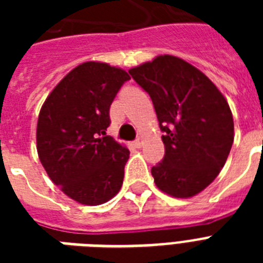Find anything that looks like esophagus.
Returning a JSON list of instances; mask_svg holds the SVG:
<instances>
[{
  "instance_id": "1",
  "label": "esophagus",
  "mask_w": 263,
  "mask_h": 263,
  "mask_svg": "<svg viewBox=\"0 0 263 263\" xmlns=\"http://www.w3.org/2000/svg\"><path fill=\"white\" fill-rule=\"evenodd\" d=\"M143 142H144L143 138H142V136H138L135 142H134V144H135V146L138 148H140V147H142V146H143Z\"/></svg>"
}]
</instances>
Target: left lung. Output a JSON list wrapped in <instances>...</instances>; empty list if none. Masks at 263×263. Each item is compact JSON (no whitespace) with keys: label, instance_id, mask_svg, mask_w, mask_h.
<instances>
[{"label":"left lung","instance_id":"8db88e82","mask_svg":"<svg viewBox=\"0 0 263 263\" xmlns=\"http://www.w3.org/2000/svg\"><path fill=\"white\" fill-rule=\"evenodd\" d=\"M153 101L165 156L152 175L161 191L190 198L203 191L227 162L233 143L232 111L208 76L175 55L129 69Z\"/></svg>","mask_w":263,"mask_h":263}]
</instances>
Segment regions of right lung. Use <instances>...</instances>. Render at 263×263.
Returning a JSON list of instances; mask_svg holds the SVG:
<instances>
[{
  "label": "right lung",
  "mask_w": 263,
  "mask_h": 263,
  "mask_svg": "<svg viewBox=\"0 0 263 263\" xmlns=\"http://www.w3.org/2000/svg\"><path fill=\"white\" fill-rule=\"evenodd\" d=\"M129 75L105 63L73 68L43 103L36 150L51 181L76 202L102 204L120 191L129 150L106 135L109 109Z\"/></svg>",
  "instance_id": "1"
}]
</instances>
